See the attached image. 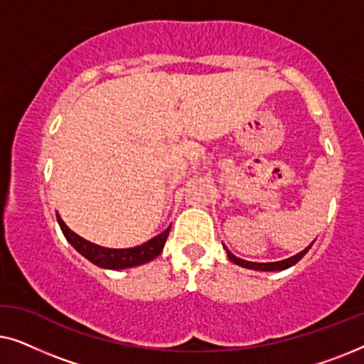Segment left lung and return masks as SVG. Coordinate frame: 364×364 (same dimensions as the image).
<instances>
[{
    "label": "left lung",
    "mask_w": 364,
    "mask_h": 364,
    "mask_svg": "<svg viewBox=\"0 0 364 364\" xmlns=\"http://www.w3.org/2000/svg\"><path fill=\"white\" fill-rule=\"evenodd\" d=\"M311 245H313V243H311ZM311 245H310V247H306L305 250H303V252L296 253L295 257H290V258H287V260H282V262H273V263H257V262H247V260H242V258L235 257V255H233L232 252H228V250H227V255H228V258H230V260H232L233 263H237V265H240V267L252 268V270H262V272H275V270H285V268L291 267V265H295L296 262H300L301 258L306 255V252L310 250Z\"/></svg>",
    "instance_id": "8db88e82"
}]
</instances>
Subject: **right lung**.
<instances>
[{
  "label": "right lung",
  "mask_w": 364,
  "mask_h": 364,
  "mask_svg": "<svg viewBox=\"0 0 364 364\" xmlns=\"http://www.w3.org/2000/svg\"><path fill=\"white\" fill-rule=\"evenodd\" d=\"M58 223L59 227H61L66 240L71 243L82 257H86L89 262L94 263V265L101 268H111V270H121V268L144 265V263L154 260V258L161 255L164 245H166L168 232H171V227H168L167 230H164L161 233V235L154 237L149 242L134 248H106L96 245V243L84 240L82 237L74 233L59 215Z\"/></svg>",
  "instance_id": "1"
}]
</instances>
